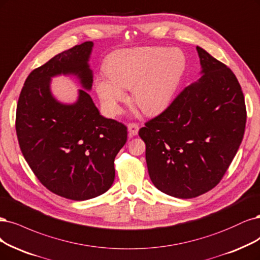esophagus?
I'll list each match as a JSON object with an SVG mask.
<instances>
[{
    "label": "esophagus",
    "mask_w": 260,
    "mask_h": 260,
    "mask_svg": "<svg viewBox=\"0 0 260 260\" xmlns=\"http://www.w3.org/2000/svg\"><path fill=\"white\" fill-rule=\"evenodd\" d=\"M128 131L131 136H137L139 133V126L137 123H129L128 124Z\"/></svg>",
    "instance_id": "esophagus-1"
}]
</instances>
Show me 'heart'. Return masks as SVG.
<instances>
[{
	"instance_id": "b5f03b06",
	"label": "heart",
	"mask_w": 260,
	"mask_h": 260,
	"mask_svg": "<svg viewBox=\"0 0 260 260\" xmlns=\"http://www.w3.org/2000/svg\"><path fill=\"white\" fill-rule=\"evenodd\" d=\"M180 49L146 46L119 49L105 61L106 75L94 79L98 96L106 112L116 115L132 88V100L142 113L153 116L172 102L186 69Z\"/></svg>"
}]
</instances>
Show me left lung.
I'll return each instance as SVG.
<instances>
[{"label": "left lung", "mask_w": 260, "mask_h": 260, "mask_svg": "<svg viewBox=\"0 0 260 260\" xmlns=\"http://www.w3.org/2000/svg\"><path fill=\"white\" fill-rule=\"evenodd\" d=\"M201 77L139 131L151 182L181 199L215 187L244 136L246 110L232 71L197 46Z\"/></svg>", "instance_id": "1"}]
</instances>
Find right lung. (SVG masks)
Masks as SVG:
<instances>
[{
  "instance_id": "add662e5",
  "label": "right lung",
  "mask_w": 260,
  "mask_h": 260,
  "mask_svg": "<svg viewBox=\"0 0 260 260\" xmlns=\"http://www.w3.org/2000/svg\"><path fill=\"white\" fill-rule=\"evenodd\" d=\"M92 42L58 53L26 77L17 104L16 131L26 162L51 192L83 201L107 191L114 183V160L127 142L122 123L100 115L88 91L93 72ZM74 76L83 89L73 104L51 91V78Z\"/></svg>"
}]
</instances>
